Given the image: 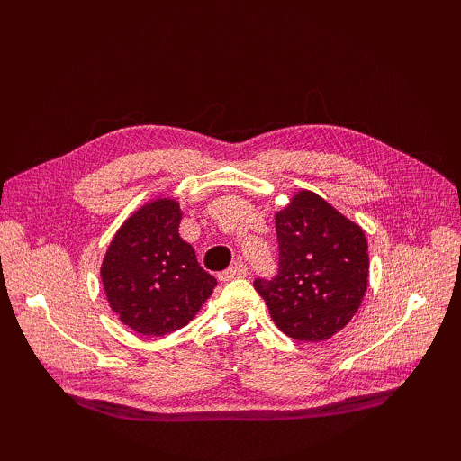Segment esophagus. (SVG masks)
<instances>
[{"mask_svg": "<svg viewBox=\"0 0 461 461\" xmlns=\"http://www.w3.org/2000/svg\"><path fill=\"white\" fill-rule=\"evenodd\" d=\"M248 276V267L243 263H236L230 269H225L223 273H220L221 281H230V279H238V277H246Z\"/></svg>", "mask_w": 461, "mask_h": 461, "instance_id": "1", "label": "esophagus"}]
</instances>
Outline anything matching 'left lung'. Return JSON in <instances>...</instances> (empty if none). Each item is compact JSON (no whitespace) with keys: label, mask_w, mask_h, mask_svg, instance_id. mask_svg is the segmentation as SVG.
<instances>
[{"label":"left lung","mask_w":461,"mask_h":461,"mask_svg":"<svg viewBox=\"0 0 461 461\" xmlns=\"http://www.w3.org/2000/svg\"><path fill=\"white\" fill-rule=\"evenodd\" d=\"M279 273L256 279L271 319L301 342L327 340L348 325L368 287V241L357 221L311 190L276 212Z\"/></svg>","instance_id":"obj_1"}]
</instances>
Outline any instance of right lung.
Listing matches in <instances>:
<instances>
[{"instance_id":"add662e5","label":"right lung","mask_w":461,"mask_h":461,"mask_svg":"<svg viewBox=\"0 0 461 461\" xmlns=\"http://www.w3.org/2000/svg\"><path fill=\"white\" fill-rule=\"evenodd\" d=\"M180 202L160 195L114 233L101 266L109 307L139 335L162 337L198 315L218 285L178 233Z\"/></svg>"}]
</instances>
